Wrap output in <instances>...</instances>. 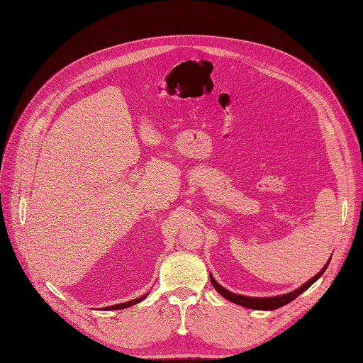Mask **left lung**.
Segmentation results:
<instances>
[{
    "mask_svg": "<svg viewBox=\"0 0 363 363\" xmlns=\"http://www.w3.org/2000/svg\"><path fill=\"white\" fill-rule=\"evenodd\" d=\"M333 258V257H330ZM330 258L328 259V262L323 265V269L314 276L311 277L310 280H307L304 285L299 286L298 289L292 291V292H288V294H283V295H276V296H265V298H255V296H246V295H240V294H234L225 288H223L219 285V283L213 279V276L211 274V281L213 288L216 289V292H219V295H223L225 299H228V301L238 304V306H242V307H246V308H254V310H276L279 307H283L289 304L291 301H294V299L301 295L304 291H307L314 281H316L318 279L322 277V274L325 273V270L328 269L329 265V261Z\"/></svg>",
    "mask_w": 363,
    "mask_h": 363,
    "instance_id": "8db88e82",
    "label": "left lung"
}]
</instances>
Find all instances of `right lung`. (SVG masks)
I'll list each match as a JSON object with an SVG mask.
<instances>
[{"label":"right lung","instance_id":"1","mask_svg":"<svg viewBox=\"0 0 363 363\" xmlns=\"http://www.w3.org/2000/svg\"><path fill=\"white\" fill-rule=\"evenodd\" d=\"M147 295H148V294H145V295H143V296H139V298H136V299H132V301H128V303H121V304H116V306L104 307V310H121V308L132 307V306H135V304H138V303H140V301H144V299L147 298Z\"/></svg>","mask_w":363,"mask_h":363}]
</instances>
